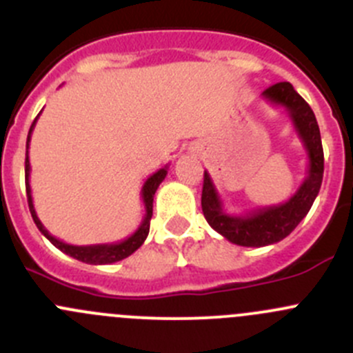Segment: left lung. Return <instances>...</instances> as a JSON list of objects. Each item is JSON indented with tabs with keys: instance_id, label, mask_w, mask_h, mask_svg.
Masks as SVG:
<instances>
[{
	"instance_id": "1",
	"label": "left lung",
	"mask_w": 353,
	"mask_h": 353,
	"mask_svg": "<svg viewBox=\"0 0 353 353\" xmlns=\"http://www.w3.org/2000/svg\"><path fill=\"white\" fill-rule=\"evenodd\" d=\"M261 95L270 104L280 105L288 112L292 124L307 152L309 169L299 190L285 203L251 210L245 215H229L223 212L219 191L210 174L205 170L201 208L206 222L227 241L245 248H263L285 239L311 210L325 172L321 134L314 112L307 102L294 90L288 81L272 85Z\"/></svg>"
}]
</instances>
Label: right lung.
<instances>
[{
    "instance_id": "1",
    "label": "right lung",
    "mask_w": 353,
    "mask_h": 353,
    "mask_svg": "<svg viewBox=\"0 0 353 353\" xmlns=\"http://www.w3.org/2000/svg\"><path fill=\"white\" fill-rule=\"evenodd\" d=\"M39 117V116H37ZM37 117L32 123L30 130H28V137H27V159H25V190H27V199H28V208H30L32 219H34L35 225L37 229L44 234L46 239L51 241L52 245L59 249V251L66 252L68 256L71 258L78 259V261L88 263V265H110V263L121 261V259L128 258L130 254H133L141 244L145 243L148 236V230H150V220H152V213H154V196L157 188L160 186L163 179L167 176V169L169 167H163V169L157 170L155 174H152L147 181H145L143 188H141V198H143V205H145V219L141 220L140 227L134 230V234H131L128 239L121 241V243H110V244H92V245H73V244H66L63 241L56 239L54 236L48 232L42 222L39 220L37 213H35L34 208V201H32V191H30V184H28V176H30V162H28V143H30V137L32 131H34L35 123H37Z\"/></svg>"
}]
</instances>
